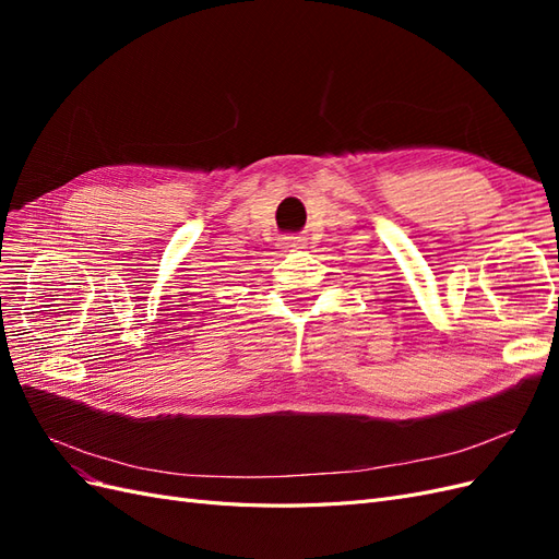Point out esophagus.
Here are the masks:
<instances>
[{"instance_id": "obj_1", "label": "esophagus", "mask_w": 559, "mask_h": 559, "mask_svg": "<svg viewBox=\"0 0 559 559\" xmlns=\"http://www.w3.org/2000/svg\"><path fill=\"white\" fill-rule=\"evenodd\" d=\"M280 245H282L284 251H296V249L306 247V240L298 238V235H284V238L280 240Z\"/></svg>"}]
</instances>
